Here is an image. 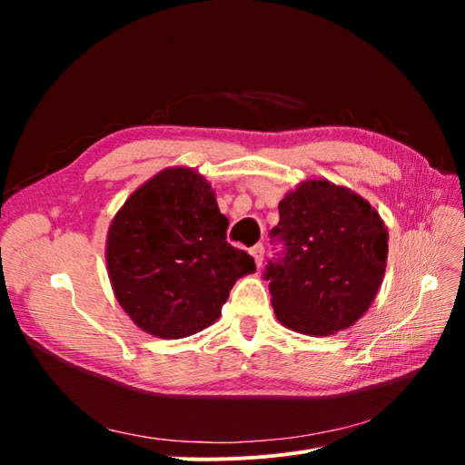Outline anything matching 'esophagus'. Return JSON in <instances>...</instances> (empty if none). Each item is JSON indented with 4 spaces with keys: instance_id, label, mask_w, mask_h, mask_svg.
I'll return each instance as SVG.
<instances>
[{
    "instance_id": "1",
    "label": "esophagus",
    "mask_w": 465,
    "mask_h": 465,
    "mask_svg": "<svg viewBox=\"0 0 465 465\" xmlns=\"http://www.w3.org/2000/svg\"><path fill=\"white\" fill-rule=\"evenodd\" d=\"M250 256L254 258L256 265L262 267V262H263V246L262 244H256L254 248H250Z\"/></svg>"
}]
</instances>
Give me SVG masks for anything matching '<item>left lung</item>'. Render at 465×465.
Wrapping results in <instances>:
<instances>
[{
	"instance_id": "left-lung-1",
	"label": "left lung",
	"mask_w": 465,
	"mask_h": 465,
	"mask_svg": "<svg viewBox=\"0 0 465 465\" xmlns=\"http://www.w3.org/2000/svg\"><path fill=\"white\" fill-rule=\"evenodd\" d=\"M272 234L287 246L265 272L285 328L326 337L369 311L386 272L388 227L362 195L326 178L302 180L279 202Z\"/></svg>"
}]
</instances>
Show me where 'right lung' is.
<instances>
[{
  "label": "right lung",
  "instance_id": "right-lung-1",
  "mask_svg": "<svg viewBox=\"0 0 465 465\" xmlns=\"http://www.w3.org/2000/svg\"><path fill=\"white\" fill-rule=\"evenodd\" d=\"M227 227L215 190L190 166L164 168L124 202L104 258L114 297L137 328L180 340L217 322L232 285L256 272L227 242Z\"/></svg>",
  "mask_w": 465,
  "mask_h": 465
}]
</instances>
